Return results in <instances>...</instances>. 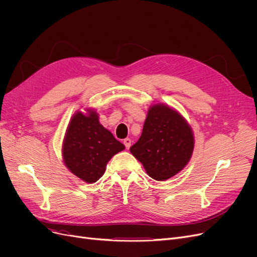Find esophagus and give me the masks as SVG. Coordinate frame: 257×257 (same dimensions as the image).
<instances>
[{"mask_svg":"<svg viewBox=\"0 0 257 257\" xmlns=\"http://www.w3.org/2000/svg\"><path fill=\"white\" fill-rule=\"evenodd\" d=\"M124 145L126 147V149H129L130 146H131V140L130 139H125L124 140Z\"/></svg>","mask_w":257,"mask_h":257,"instance_id":"34e87169","label":"esophagus"}]
</instances>
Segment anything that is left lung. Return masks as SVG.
<instances>
[{"mask_svg": "<svg viewBox=\"0 0 257 257\" xmlns=\"http://www.w3.org/2000/svg\"><path fill=\"white\" fill-rule=\"evenodd\" d=\"M193 150L191 126L179 112L164 104L149 108L142 136L130 148L148 175L157 181L179 173L190 161Z\"/></svg>", "mask_w": 257, "mask_h": 257, "instance_id": "1", "label": "left lung"}]
</instances>
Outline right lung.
Returning <instances> with one entry per match:
<instances>
[{
  "label": "right lung",
  "mask_w": 257,
  "mask_h": 257,
  "mask_svg": "<svg viewBox=\"0 0 257 257\" xmlns=\"http://www.w3.org/2000/svg\"><path fill=\"white\" fill-rule=\"evenodd\" d=\"M125 146L99 121L98 113L88 110L85 115L76 112L67 127L62 156L65 166L74 175L87 183L99 180L106 165Z\"/></svg>",
  "instance_id": "1"
}]
</instances>
